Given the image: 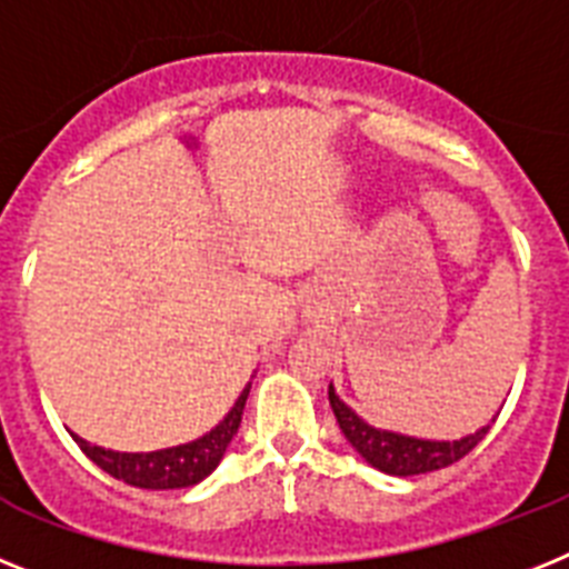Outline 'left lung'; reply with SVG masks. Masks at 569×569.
<instances>
[{"label":"left lung","instance_id":"8db88e82","mask_svg":"<svg viewBox=\"0 0 569 569\" xmlns=\"http://www.w3.org/2000/svg\"><path fill=\"white\" fill-rule=\"evenodd\" d=\"M329 403H332V412L343 429L346 441L358 449L360 458H367V463L387 476H421V472L449 467L469 456L481 443L483 435L490 432V427H481L476 435H467L461 441H421V438L369 427L340 401L332 387H329Z\"/></svg>","mask_w":569,"mask_h":569}]
</instances>
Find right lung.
<instances>
[{
	"mask_svg": "<svg viewBox=\"0 0 569 569\" xmlns=\"http://www.w3.org/2000/svg\"><path fill=\"white\" fill-rule=\"evenodd\" d=\"M249 389L251 383L237 398L231 412L209 435H202L191 443H182V447L160 449V452H111V449L91 447L77 435H73V441L97 467L106 469L108 476L117 478V481L142 487V490H180V487H191V483L202 481L209 472H214L226 447L237 435V427H240Z\"/></svg>",
	"mask_w": 569,
	"mask_h": 569,
	"instance_id": "obj_1",
	"label": "right lung"
}]
</instances>
